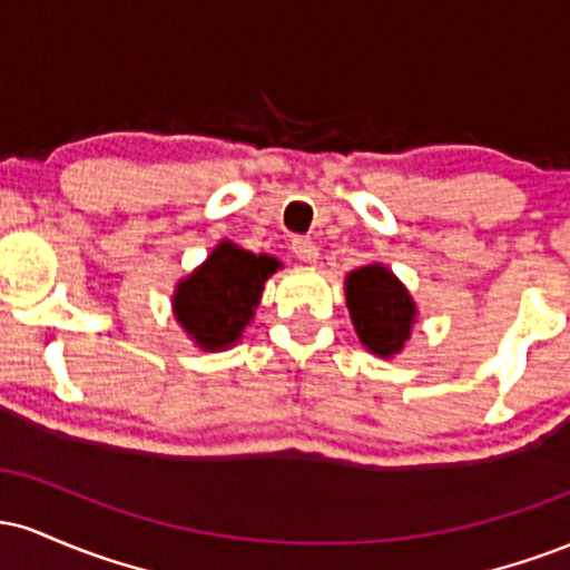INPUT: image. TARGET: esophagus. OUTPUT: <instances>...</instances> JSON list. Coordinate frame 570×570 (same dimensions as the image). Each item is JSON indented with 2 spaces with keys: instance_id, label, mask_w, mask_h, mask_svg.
I'll return each instance as SVG.
<instances>
[{
  "instance_id": "esophagus-1",
  "label": "esophagus",
  "mask_w": 570,
  "mask_h": 570,
  "mask_svg": "<svg viewBox=\"0 0 570 570\" xmlns=\"http://www.w3.org/2000/svg\"><path fill=\"white\" fill-rule=\"evenodd\" d=\"M292 252H294V257L303 259V263H316V257H318L316 244H313L311 238H303V235H294Z\"/></svg>"
}]
</instances>
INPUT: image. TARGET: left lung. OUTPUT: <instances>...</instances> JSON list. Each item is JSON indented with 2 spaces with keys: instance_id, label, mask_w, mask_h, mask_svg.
Returning a JSON list of instances; mask_svg holds the SVG:
<instances>
[{
  "instance_id": "left-lung-1",
  "label": "left lung",
  "mask_w": 570,
  "mask_h": 570,
  "mask_svg": "<svg viewBox=\"0 0 570 570\" xmlns=\"http://www.w3.org/2000/svg\"><path fill=\"white\" fill-rule=\"evenodd\" d=\"M345 299L356 326V335L377 356L404 348L410 337L415 303L383 265H367L353 271L345 281Z\"/></svg>"
}]
</instances>
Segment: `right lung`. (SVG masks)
<instances>
[{
  "mask_svg": "<svg viewBox=\"0 0 570 570\" xmlns=\"http://www.w3.org/2000/svg\"><path fill=\"white\" fill-rule=\"evenodd\" d=\"M276 267L273 257H257L225 240L179 284L174 297L176 318L200 348H227L252 322L265 278Z\"/></svg>",
  "mask_w": 570,
  "mask_h": 570,
  "instance_id": "add662e5",
  "label": "right lung"
}]
</instances>
